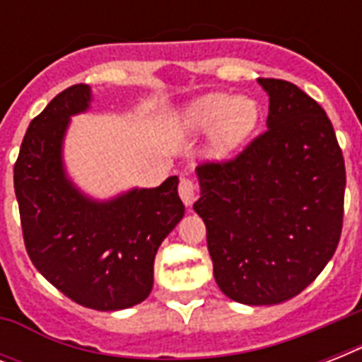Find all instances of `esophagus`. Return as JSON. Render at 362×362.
I'll return each mask as SVG.
<instances>
[{
  "instance_id": "1",
  "label": "esophagus",
  "mask_w": 362,
  "mask_h": 362,
  "mask_svg": "<svg viewBox=\"0 0 362 362\" xmlns=\"http://www.w3.org/2000/svg\"><path fill=\"white\" fill-rule=\"evenodd\" d=\"M197 187H195V182L189 180V178H182L180 186H178V193H180L182 201L186 206H192L193 201H195V195H197Z\"/></svg>"
}]
</instances>
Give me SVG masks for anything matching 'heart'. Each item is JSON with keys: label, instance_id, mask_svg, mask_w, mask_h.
<instances>
[{"label": "heart", "instance_id": "heart-1", "mask_svg": "<svg viewBox=\"0 0 362 362\" xmlns=\"http://www.w3.org/2000/svg\"><path fill=\"white\" fill-rule=\"evenodd\" d=\"M259 120L257 103L250 98L229 93H206L193 99L180 110L182 131L192 135L210 133L209 156L226 159L237 152L252 135Z\"/></svg>", "mask_w": 362, "mask_h": 362}]
</instances>
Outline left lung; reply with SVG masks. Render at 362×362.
<instances>
[{"label": "left lung", "mask_w": 362, "mask_h": 362, "mask_svg": "<svg viewBox=\"0 0 362 362\" xmlns=\"http://www.w3.org/2000/svg\"><path fill=\"white\" fill-rule=\"evenodd\" d=\"M257 82L269 95V129L237 159L197 167L193 204L216 284L247 306L289 300L320 276L340 240L346 192L325 110L291 82Z\"/></svg>", "instance_id": "1"}]
</instances>
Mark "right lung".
Wrapping results in <instances>:
<instances>
[{"mask_svg": "<svg viewBox=\"0 0 362 362\" xmlns=\"http://www.w3.org/2000/svg\"><path fill=\"white\" fill-rule=\"evenodd\" d=\"M92 88L76 84L47 105L25 131L14 163V193L28 255L73 303L101 312L150 295L158 247L184 218L178 176L98 199L65 167L71 118L90 110Z\"/></svg>", "mask_w": 362, "mask_h": 362, "instance_id": "obj_1", "label": "right lung"}]
</instances>
